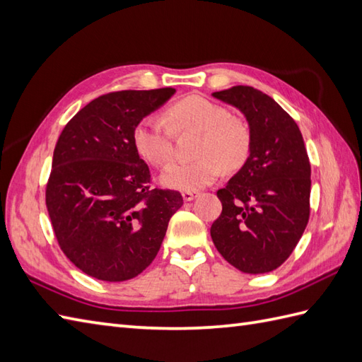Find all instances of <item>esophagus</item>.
<instances>
[{
    "label": "esophagus",
    "instance_id": "esophagus-1",
    "mask_svg": "<svg viewBox=\"0 0 362 362\" xmlns=\"http://www.w3.org/2000/svg\"><path fill=\"white\" fill-rule=\"evenodd\" d=\"M197 196H199V192H197V191H183V192H182V197H183V200H185V202H191V200H194Z\"/></svg>",
    "mask_w": 362,
    "mask_h": 362
}]
</instances>
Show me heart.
Instances as JSON below:
<instances>
[{
    "mask_svg": "<svg viewBox=\"0 0 362 362\" xmlns=\"http://www.w3.org/2000/svg\"><path fill=\"white\" fill-rule=\"evenodd\" d=\"M173 127L175 131L202 132L194 162H174L162 171L165 188L196 191L211 185L223 166L234 171L247 162L251 149V132L245 122L231 117L222 105L205 97L189 95L166 111L165 120L151 115L134 131V145L141 158L163 166L173 158Z\"/></svg>",
    "mask_w": 362,
    "mask_h": 362,
    "instance_id": "obj_1",
    "label": "heart"
}]
</instances>
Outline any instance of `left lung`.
Listing matches in <instances>:
<instances>
[{
  "instance_id": "1",
  "label": "left lung",
  "mask_w": 362,
  "mask_h": 362,
  "mask_svg": "<svg viewBox=\"0 0 362 362\" xmlns=\"http://www.w3.org/2000/svg\"><path fill=\"white\" fill-rule=\"evenodd\" d=\"M245 117L251 132L247 162L217 191L222 213L211 239L239 272L262 274L281 267L310 216V168L296 122L272 97L251 86L213 92Z\"/></svg>"
}]
</instances>
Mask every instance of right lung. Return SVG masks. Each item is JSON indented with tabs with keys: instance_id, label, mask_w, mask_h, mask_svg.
<instances>
[{
	"instance_id": "add662e5",
	"label": "right lung",
	"mask_w": 362,
	"mask_h": 362,
	"mask_svg": "<svg viewBox=\"0 0 362 362\" xmlns=\"http://www.w3.org/2000/svg\"><path fill=\"white\" fill-rule=\"evenodd\" d=\"M174 94L111 92L75 114L58 137L49 217L67 259L98 281H129L145 270L183 205L180 192L149 188V168L134 145L137 124Z\"/></svg>"
}]
</instances>
